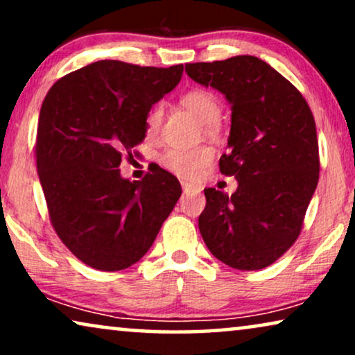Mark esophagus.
Instances as JSON below:
<instances>
[{"label":"esophagus","instance_id":"34e87169","mask_svg":"<svg viewBox=\"0 0 355 355\" xmlns=\"http://www.w3.org/2000/svg\"><path fill=\"white\" fill-rule=\"evenodd\" d=\"M182 191H184V193H198L200 192V189H198L197 186H192V184L182 182Z\"/></svg>","mask_w":355,"mask_h":355}]
</instances>
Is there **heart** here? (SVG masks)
Returning <instances> with one entry per match:
<instances>
[{"label": "heart", "instance_id": "1", "mask_svg": "<svg viewBox=\"0 0 355 355\" xmlns=\"http://www.w3.org/2000/svg\"><path fill=\"white\" fill-rule=\"evenodd\" d=\"M182 106L197 116L203 124H207V132H216V121L220 118V101L211 92L203 89H193L181 96ZM164 118V105L157 103L148 110L145 116V129L148 137H157L162 130ZM213 159V150L208 147H198L192 150L169 148L163 153L162 164L168 171L182 179H196L202 174Z\"/></svg>", "mask_w": 355, "mask_h": 355}]
</instances>
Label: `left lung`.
I'll return each mask as SVG.
<instances>
[{"instance_id":"left-lung-1","label":"left lung","mask_w":355,"mask_h":355,"mask_svg":"<svg viewBox=\"0 0 355 355\" xmlns=\"http://www.w3.org/2000/svg\"><path fill=\"white\" fill-rule=\"evenodd\" d=\"M192 80L231 105L230 153L220 171L237 179L232 196L205 189L198 230L213 255L236 270H261L297 241L318 184L317 128L310 106L265 61L242 55L186 64Z\"/></svg>"}]
</instances>
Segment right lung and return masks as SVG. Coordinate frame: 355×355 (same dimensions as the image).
Wrapping results in <instances>:
<instances>
[{"instance_id": "1", "label": "right lung", "mask_w": 355, "mask_h": 355, "mask_svg": "<svg viewBox=\"0 0 355 355\" xmlns=\"http://www.w3.org/2000/svg\"><path fill=\"white\" fill-rule=\"evenodd\" d=\"M182 71L96 61L61 77L43 100L35 158L48 215L62 244L92 268L139 261L181 197V184L159 166L132 182L118 168L137 157L145 116Z\"/></svg>"}]
</instances>
